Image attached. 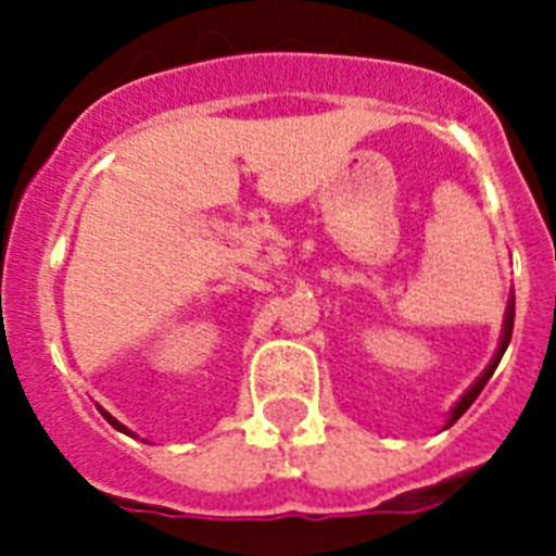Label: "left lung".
<instances>
[{
    "label": "left lung",
    "instance_id": "1",
    "mask_svg": "<svg viewBox=\"0 0 556 556\" xmlns=\"http://www.w3.org/2000/svg\"><path fill=\"white\" fill-rule=\"evenodd\" d=\"M513 323H515V294H513V298H509V303H507V314H504V328H501V339H498V348H495V356L490 358V365L484 367V372H481V376L476 378L473 384H470L468 390L462 392V397L454 404V409H451L448 420H445V429H451V426H454L456 420H459V417L470 409V404H473L476 397H479V392L484 390V384H488V381H490V376H493V372H495V367H498L501 356H504V351H507L509 339H513Z\"/></svg>",
    "mask_w": 556,
    "mask_h": 556
}]
</instances>
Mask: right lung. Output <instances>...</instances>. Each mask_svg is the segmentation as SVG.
Segmentation results:
<instances>
[{
  "instance_id": "add662e5",
  "label": "right lung",
  "mask_w": 556,
  "mask_h": 556,
  "mask_svg": "<svg viewBox=\"0 0 556 556\" xmlns=\"http://www.w3.org/2000/svg\"><path fill=\"white\" fill-rule=\"evenodd\" d=\"M97 409L102 412V417H105V420H108V424L113 426V429H116V431H122V434H127V437H136V431H130V429H127L125 424H119V420H116V417H113L111 412H105V409H102V406H97ZM144 443H147V440H144Z\"/></svg>"
}]
</instances>
